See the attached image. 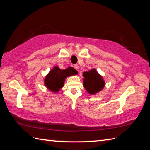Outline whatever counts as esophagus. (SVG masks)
<instances>
[{
  "label": "esophagus",
  "instance_id": "obj_1",
  "mask_svg": "<svg viewBox=\"0 0 150 150\" xmlns=\"http://www.w3.org/2000/svg\"><path fill=\"white\" fill-rule=\"evenodd\" d=\"M74 68L75 69H77V70H78V69H79V65H77V64H76V65H74Z\"/></svg>",
  "mask_w": 150,
  "mask_h": 150
}]
</instances>
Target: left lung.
I'll return each mask as SVG.
<instances>
[{
	"mask_svg": "<svg viewBox=\"0 0 150 150\" xmlns=\"http://www.w3.org/2000/svg\"><path fill=\"white\" fill-rule=\"evenodd\" d=\"M83 77H85L83 81L84 87L91 95H95L99 92L105 86V81L95 69L83 73Z\"/></svg>",
	"mask_w": 150,
	"mask_h": 150,
	"instance_id": "obj_1",
	"label": "left lung"
}]
</instances>
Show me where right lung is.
Instances as JSON below:
<instances>
[{"instance_id": "1", "label": "right lung", "mask_w": 150, "mask_h": 150, "mask_svg": "<svg viewBox=\"0 0 150 150\" xmlns=\"http://www.w3.org/2000/svg\"><path fill=\"white\" fill-rule=\"evenodd\" d=\"M76 74H77V71L71 67L63 70L58 67H54L45 77V85L51 91L57 93L63 87L65 78Z\"/></svg>"}]
</instances>
